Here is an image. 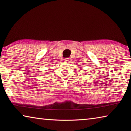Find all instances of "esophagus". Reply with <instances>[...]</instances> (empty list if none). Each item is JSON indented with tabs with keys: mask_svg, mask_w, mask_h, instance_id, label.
Segmentation results:
<instances>
[{
	"mask_svg": "<svg viewBox=\"0 0 131 131\" xmlns=\"http://www.w3.org/2000/svg\"><path fill=\"white\" fill-rule=\"evenodd\" d=\"M65 62H69V59H65V61H64Z\"/></svg>",
	"mask_w": 131,
	"mask_h": 131,
	"instance_id": "34e87169",
	"label": "esophagus"
}]
</instances>
